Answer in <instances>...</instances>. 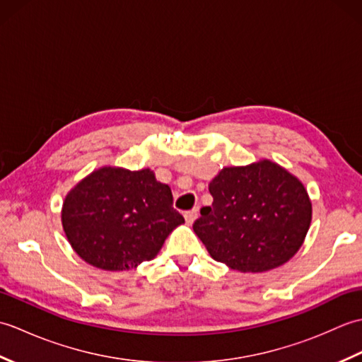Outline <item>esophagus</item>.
<instances>
[{
    "label": "esophagus",
    "mask_w": 362,
    "mask_h": 362,
    "mask_svg": "<svg viewBox=\"0 0 362 362\" xmlns=\"http://www.w3.org/2000/svg\"><path fill=\"white\" fill-rule=\"evenodd\" d=\"M197 214H199V210H197V209H193V210H189V211L185 213V219H187L188 224H193V222H194L196 218H197Z\"/></svg>",
    "instance_id": "1"
}]
</instances>
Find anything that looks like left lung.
I'll use <instances>...</instances> for the list:
<instances>
[{"instance_id":"1","label":"left lung","mask_w":362,"mask_h":362,"mask_svg":"<svg viewBox=\"0 0 362 362\" xmlns=\"http://www.w3.org/2000/svg\"><path fill=\"white\" fill-rule=\"evenodd\" d=\"M194 233L210 255L241 272H264L296 255L311 224V202L297 177L269 160L224 168L209 185Z\"/></svg>"}]
</instances>
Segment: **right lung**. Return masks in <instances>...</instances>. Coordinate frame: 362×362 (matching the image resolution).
Instances as JSON below:
<instances>
[{
    "label": "right lung",
    "mask_w": 362,
    "mask_h": 362,
    "mask_svg": "<svg viewBox=\"0 0 362 362\" xmlns=\"http://www.w3.org/2000/svg\"><path fill=\"white\" fill-rule=\"evenodd\" d=\"M182 222L171 188L157 182L151 169H98L68 193L62 209L74 252L104 271H126L152 259Z\"/></svg>",
    "instance_id": "right-lung-1"
}]
</instances>
